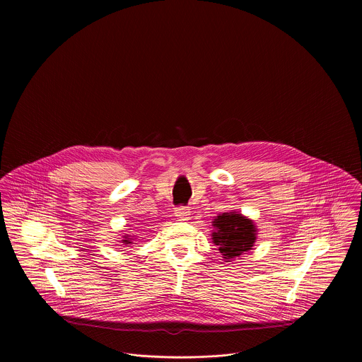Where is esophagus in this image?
<instances>
[{
	"mask_svg": "<svg viewBox=\"0 0 362 362\" xmlns=\"http://www.w3.org/2000/svg\"><path fill=\"white\" fill-rule=\"evenodd\" d=\"M189 214H191V211H189V209H187V207L181 206L175 209V216H177V218L181 220V221L189 220Z\"/></svg>",
	"mask_w": 362,
	"mask_h": 362,
	"instance_id": "1",
	"label": "esophagus"
}]
</instances>
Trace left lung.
Segmentation results:
<instances>
[{
    "label": "left lung",
    "mask_w": 362,
    "mask_h": 362,
    "mask_svg": "<svg viewBox=\"0 0 362 362\" xmlns=\"http://www.w3.org/2000/svg\"><path fill=\"white\" fill-rule=\"evenodd\" d=\"M213 244L218 248L226 262L241 258L243 254L252 250L258 227L254 220L240 211H224L211 221Z\"/></svg>",
    "instance_id": "left-lung-1"
}]
</instances>
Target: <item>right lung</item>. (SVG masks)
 Instances as JSON below:
<instances>
[{
    "label": "right lung",
    "mask_w": 362,
    "mask_h": 362,
    "mask_svg": "<svg viewBox=\"0 0 362 362\" xmlns=\"http://www.w3.org/2000/svg\"><path fill=\"white\" fill-rule=\"evenodd\" d=\"M134 240L135 238H132L131 235H128V234H125L124 237H122V240H121V243L124 244V245H127V247H131V244H134Z\"/></svg>",
    "instance_id": "obj_1"
}]
</instances>
